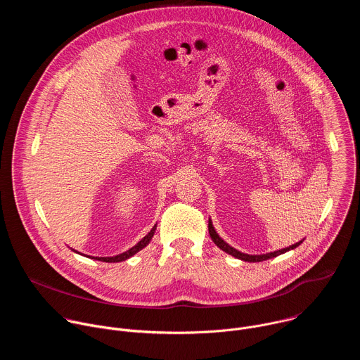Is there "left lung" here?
I'll return each mask as SVG.
<instances>
[{"label": "left lung", "instance_id": "obj_1", "mask_svg": "<svg viewBox=\"0 0 360 360\" xmlns=\"http://www.w3.org/2000/svg\"><path fill=\"white\" fill-rule=\"evenodd\" d=\"M208 229H210V235H211L212 240L215 242V245H217L219 249H222L224 252H226V253L235 256V258H238V259H240V261H245V262H262V261L275 258V256H279V255H282V253H285V252H288V250H292V249L297 248V246L303 242V239H302V240L296 242L295 245H290L289 248H283V249H279V250H275V252H269V253H264V255H248V253L239 252L238 249H235V248H232L231 245H228V243L217 233V231H215V228H214L211 219H210V224H208Z\"/></svg>", "mask_w": 360, "mask_h": 360}]
</instances>
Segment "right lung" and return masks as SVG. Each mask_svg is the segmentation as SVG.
<instances>
[{
  "mask_svg": "<svg viewBox=\"0 0 360 360\" xmlns=\"http://www.w3.org/2000/svg\"><path fill=\"white\" fill-rule=\"evenodd\" d=\"M155 229H157V225L153 226L149 232H148V235H145L135 246H132L131 249H128L127 252H122V253H120V255H115V256H101V258H98V256H88V258H91V259H96V261H101V262H122V261H127V259H129L131 256H134L136 252H139L141 249H143L149 242H150V239H152V236H153V233H155ZM74 250V249H72ZM74 252H77V250H74ZM77 253H79V252H77Z\"/></svg>",
  "mask_w": 360,
  "mask_h": 360,
  "instance_id": "right-lung-1",
  "label": "right lung"
}]
</instances>
